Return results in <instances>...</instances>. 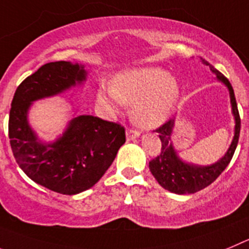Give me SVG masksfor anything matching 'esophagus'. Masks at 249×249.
I'll return each mask as SVG.
<instances>
[{"label":"esophagus","mask_w":249,"mask_h":249,"mask_svg":"<svg viewBox=\"0 0 249 249\" xmlns=\"http://www.w3.org/2000/svg\"><path fill=\"white\" fill-rule=\"evenodd\" d=\"M140 133H139L138 130H134V129H127L126 131V139L127 140H134V139L139 138Z\"/></svg>","instance_id":"34e87169"}]
</instances>
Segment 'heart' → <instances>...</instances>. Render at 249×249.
I'll return each instance as SVG.
<instances>
[{
  "label": "heart",
  "instance_id": "heart-1",
  "mask_svg": "<svg viewBox=\"0 0 249 249\" xmlns=\"http://www.w3.org/2000/svg\"><path fill=\"white\" fill-rule=\"evenodd\" d=\"M180 97L178 82L166 71L154 67L120 73L113 86L103 84L98 102L111 113L134 104L133 119L140 127L152 129L169 119Z\"/></svg>",
  "mask_w": 249,
  "mask_h": 249
}]
</instances>
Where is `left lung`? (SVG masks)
Here are the masks:
<instances>
[{"label":"left lung","mask_w":249,"mask_h":249,"mask_svg":"<svg viewBox=\"0 0 249 249\" xmlns=\"http://www.w3.org/2000/svg\"><path fill=\"white\" fill-rule=\"evenodd\" d=\"M201 62L205 66L210 67L212 73L216 74L217 80L223 83L228 88L231 105H232V114H233L234 123H236L234 136L227 152L222 159H219L217 162L212 163V165L200 166V165L185 162L178 158V152H176L171 142V134L175 126V119H170L169 122L156 129V133L159 134V138L161 140V152L149 162L150 171L163 189L178 195L195 194V192L207 187L208 185H211L219 175L222 174L223 170L228 166L230 161L232 160L239 139L241 118H239L238 108H237L233 88L231 86L230 80L222 73H219L213 66H211L202 58H201Z\"/></svg>","instance_id":"1"}]
</instances>
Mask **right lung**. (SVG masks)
Segmentation results:
<instances>
[{
	"label": "right lung",
	"mask_w": 249,
	"mask_h": 249,
	"mask_svg": "<svg viewBox=\"0 0 249 249\" xmlns=\"http://www.w3.org/2000/svg\"><path fill=\"white\" fill-rule=\"evenodd\" d=\"M86 77L84 66L51 62L19 84L11 103L8 136L16 161L31 180L58 194L75 195L93 187L125 142L124 126L93 115L73 118L63 135L49 144L30 126L33 102L63 93Z\"/></svg>",
	"instance_id": "1"
}]
</instances>
